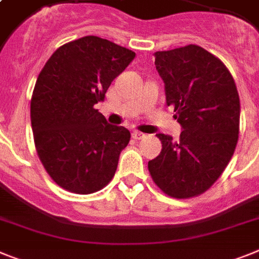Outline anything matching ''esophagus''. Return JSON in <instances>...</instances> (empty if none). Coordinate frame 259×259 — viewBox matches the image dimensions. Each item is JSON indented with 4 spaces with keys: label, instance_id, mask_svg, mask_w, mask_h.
Instances as JSON below:
<instances>
[{
    "label": "esophagus",
    "instance_id": "esophagus-1",
    "mask_svg": "<svg viewBox=\"0 0 259 259\" xmlns=\"http://www.w3.org/2000/svg\"><path fill=\"white\" fill-rule=\"evenodd\" d=\"M132 138L136 139V140H140V139H144L145 138V134H143V132L138 131V130H135V131H132Z\"/></svg>",
    "mask_w": 259,
    "mask_h": 259
}]
</instances>
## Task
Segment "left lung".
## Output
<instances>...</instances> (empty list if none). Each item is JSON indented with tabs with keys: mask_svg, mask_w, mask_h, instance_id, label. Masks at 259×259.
I'll list each match as a JSON object with an SVG mask.
<instances>
[{
	"mask_svg": "<svg viewBox=\"0 0 259 259\" xmlns=\"http://www.w3.org/2000/svg\"><path fill=\"white\" fill-rule=\"evenodd\" d=\"M154 57L166 103L174 107L183 131L178 141L157 135L162 149L148 169L166 195L194 198L218 181L235 153L240 132L237 88L223 61L195 44L158 51Z\"/></svg>",
	"mask_w": 259,
	"mask_h": 259,
	"instance_id": "left-lung-1",
	"label": "left lung"
}]
</instances>
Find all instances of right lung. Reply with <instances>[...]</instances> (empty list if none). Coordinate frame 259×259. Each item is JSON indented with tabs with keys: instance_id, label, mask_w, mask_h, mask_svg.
<instances>
[{
	"instance_id": "1",
	"label": "right lung",
	"mask_w": 259,
	"mask_h": 259,
	"mask_svg": "<svg viewBox=\"0 0 259 259\" xmlns=\"http://www.w3.org/2000/svg\"><path fill=\"white\" fill-rule=\"evenodd\" d=\"M134 57L107 39L83 36L57 48L39 73L31 98L35 148L66 191L93 194L112 180L131 134L108 124L94 105Z\"/></svg>"
}]
</instances>
